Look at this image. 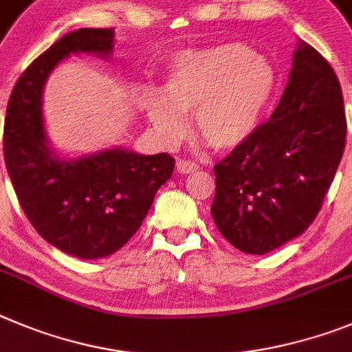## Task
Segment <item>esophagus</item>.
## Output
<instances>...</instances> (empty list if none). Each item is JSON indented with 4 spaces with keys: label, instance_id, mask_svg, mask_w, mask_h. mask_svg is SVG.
Here are the masks:
<instances>
[{
    "label": "esophagus",
    "instance_id": "esophagus-1",
    "mask_svg": "<svg viewBox=\"0 0 352 352\" xmlns=\"http://www.w3.org/2000/svg\"><path fill=\"white\" fill-rule=\"evenodd\" d=\"M175 168L179 173H192L198 170V163L191 160H179L175 164Z\"/></svg>",
    "mask_w": 352,
    "mask_h": 352
}]
</instances>
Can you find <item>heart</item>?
I'll list each match as a JSON object with an SVG mask.
<instances>
[{
  "label": "heart",
  "instance_id": "heart-1",
  "mask_svg": "<svg viewBox=\"0 0 352 352\" xmlns=\"http://www.w3.org/2000/svg\"><path fill=\"white\" fill-rule=\"evenodd\" d=\"M277 93L268 59L236 42L182 54L164 82V94L144 91L138 105L161 137L173 142L192 116L196 135L214 151L230 153L258 131Z\"/></svg>",
  "mask_w": 352,
  "mask_h": 352
}]
</instances>
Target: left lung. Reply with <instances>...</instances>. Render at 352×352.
I'll use <instances>...</instances> for the list:
<instances>
[{"instance_id": "8db88e82", "label": "left lung", "mask_w": 352, "mask_h": 352, "mask_svg": "<svg viewBox=\"0 0 352 352\" xmlns=\"http://www.w3.org/2000/svg\"><path fill=\"white\" fill-rule=\"evenodd\" d=\"M346 133L333 68L300 42L270 119L214 166L210 212L224 239L247 254H267L302 235L333 182Z\"/></svg>"}]
</instances>
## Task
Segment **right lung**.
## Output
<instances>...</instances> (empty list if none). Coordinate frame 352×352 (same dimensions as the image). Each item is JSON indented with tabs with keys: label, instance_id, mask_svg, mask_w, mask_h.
<instances>
[{
	"label": "right lung",
	"instance_id": "obj_1",
	"mask_svg": "<svg viewBox=\"0 0 352 352\" xmlns=\"http://www.w3.org/2000/svg\"><path fill=\"white\" fill-rule=\"evenodd\" d=\"M112 47L113 28L65 34L22 72L6 107L3 153L19 204L38 235L82 259L119 251L142 226L175 166L166 153L140 156L109 148L74 161L50 153L42 124L47 77L69 54L105 56Z\"/></svg>",
	"mask_w": 352,
	"mask_h": 352
}]
</instances>
